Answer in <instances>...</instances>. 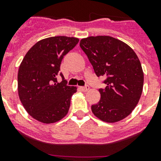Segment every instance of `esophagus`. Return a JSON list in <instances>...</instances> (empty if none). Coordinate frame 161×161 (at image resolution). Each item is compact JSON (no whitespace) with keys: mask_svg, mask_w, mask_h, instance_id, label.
Instances as JSON below:
<instances>
[{"mask_svg":"<svg viewBox=\"0 0 161 161\" xmlns=\"http://www.w3.org/2000/svg\"><path fill=\"white\" fill-rule=\"evenodd\" d=\"M80 89H81V90L84 91V92H87V91L89 89V85H86V86H81V87H80Z\"/></svg>","mask_w":161,"mask_h":161,"instance_id":"obj_1","label":"esophagus"}]
</instances>
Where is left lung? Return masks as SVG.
Segmentation results:
<instances>
[{"mask_svg": "<svg viewBox=\"0 0 161 161\" xmlns=\"http://www.w3.org/2000/svg\"><path fill=\"white\" fill-rule=\"evenodd\" d=\"M80 47L97 76L106 77L99 89L100 101L91 106L97 118L106 123L123 120L137 106L143 87V72L136 52L123 41L110 36L82 38Z\"/></svg>", "mask_w": 161, "mask_h": 161, "instance_id": "obj_1", "label": "left lung"}]
</instances>
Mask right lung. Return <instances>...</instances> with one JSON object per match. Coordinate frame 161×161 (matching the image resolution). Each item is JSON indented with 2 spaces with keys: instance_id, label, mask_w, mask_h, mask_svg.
I'll return each instance as SVG.
<instances>
[{
  "instance_id": "1",
  "label": "right lung",
  "mask_w": 161,
  "mask_h": 161,
  "mask_svg": "<svg viewBox=\"0 0 161 161\" xmlns=\"http://www.w3.org/2000/svg\"><path fill=\"white\" fill-rule=\"evenodd\" d=\"M79 42L74 37L55 36L38 41L25 54L19 66L20 101L31 117L42 123H54L65 117L76 87L67 85L59 72L61 61ZM60 75L62 81H57Z\"/></svg>"
}]
</instances>
